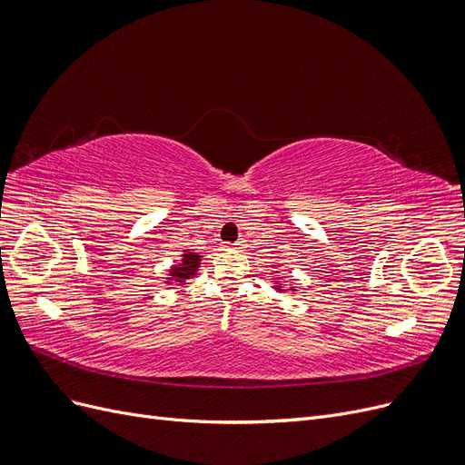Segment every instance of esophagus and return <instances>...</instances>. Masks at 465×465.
Instances as JSON below:
<instances>
[{
	"mask_svg": "<svg viewBox=\"0 0 465 465\" xmlns=\"http://www.w3.org/2000/svg\"><path fill=\"white\" fill-rule=\"evenodd\" d=\"M242 244L241 242H234V244H227V248H231V250H238V248H241Z\"/></svg>",
	"mask_w": 465,
	"mask_h": 465,
	"instance_id": "1",
	"label": "esophagus"
}]
</instances>
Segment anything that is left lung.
<instances>
[{
  "mask_svg": "<svg viewBox=\"0 0 465 465\" xmlns=\"http://www.w3.org/2000/svg\"><path fill=\"white\" fill-rule=\"evenodd\" d=\"M279 291H281V289H279Z\"/></svg>",
  "mask_w": 465,
  "mask_h": 465,
  "instance_id": "left-lung-1",
  "label": "left lung"
}]
</instances>
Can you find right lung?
<instances>
[{
  "mask_svg": "<svg viewBox=\"0 0 465 465\" xmlns=\"http://www.w3.org/2000/svg\"><path fill=\"white\" fill-rule=\"evenodd\" d=\"M198 267H200V256L193 254V252H186L184 258H182V263L173 267L171 273L176 283H184L188 277L195 275V270H198Z\"/></svg>",
  "mask_w": 465,
  "mask_h": 465,
  "instance_id": "obj_1",
  "label": "right lung"
}]
</instances>
